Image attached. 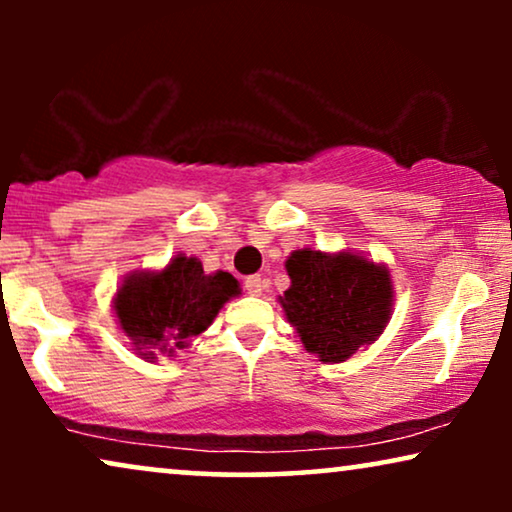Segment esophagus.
Wrapping results in <instances>:
<instances>
[{"label": "esophagus", "instance_id": "34e87169", "mask_svg": "<svg viewBox=\"0 0 512 512\" xmlns=\"http://www.w3.org/2000/svg\"><path fill=\"white\" fill-rule=\"evenodd\" d=\"M244 289H247V293H251V296H261V291H263L261 275H249L247 279H244Z\"/></svg>", "mask_w": 512, "mask_h": 512}]
</instances>
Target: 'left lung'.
<instances>
[{
	"label": "left lung",
	"mask_w": 512,
	"mask_h": 512,
	"mask_svg": "<svg viewBox=\"0 0 512 512\" xmlns=\"http://www.w3.org/2000/svg\"><path fill=\"white\" fill-rule=\"evenodd\" d=\"M289 291L279 296L286 319L296 326L307 352L340 363L380 338L391 312L387 268L352 251H293L286 261Z\"/></svg>",
	"instance_id": "left-lung-1"
}]
</instances>
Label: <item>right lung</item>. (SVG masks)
Instances as JSON below:
<instances>
[{"mask_svg":"<svg viewBox=\"0 0 512 512\" xmlns=\"http://www.w3.org/2000/svg\"><path fill=\"white\" fill-rule=\"evenodd\" d=\"M237 293L240 284L230 272L205 275L198 258L177 256L165 270L125 279L114 307L123 333L137 349H144L139 354L153 359L146 345L170 354L174 347L184 349Z\"/></svg>","mask_w":512,"mask_h":512,"instance_id":"add662e5","label":"right lung"}]
</instances>
